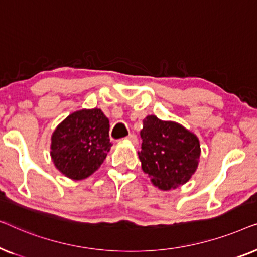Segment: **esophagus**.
<instances>
[{
    "mask_svg": "<svg viewBox=\"0 0 257 257\" xmlns=\"http://www.w3.org/2000/svg\"><path fill=\"white\" fill-rule=\"evenodd\" d=\"M126 139L130 140V142L133 143V144L138 143V138H137V136L135 135V133H131V135H128L127 137H126Z\"/></svg>",
    "mask_w": 257,
    "mask_h": 257,
    "instance_id": "obj_1",
    "label": "esophagus"
}]
</instances>
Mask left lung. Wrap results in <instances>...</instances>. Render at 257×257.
Segmentation results:
<instances>
[{
    "label": "left lung",
    "instance_id": "8db88e82",
    "mask_svg": "<svg viewBox=\"0 0 257 257\" xmlns=\"http://www.w3.org/2000/svg\"><path fill=\"white\" fill-rule=\"evenodd\" d=\"M143 124L142 151L138 152L143 171L163 191L186 184L198 167L199 139L184 126L156 115L146 117Z\"/></svg>",
    "mask_w": 257,
    "mask_h": 257
}]
</instances>
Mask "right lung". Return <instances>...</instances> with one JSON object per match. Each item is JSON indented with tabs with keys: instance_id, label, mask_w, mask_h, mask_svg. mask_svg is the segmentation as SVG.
I'll use <instances>...</instances> for the list:
<instances>
[{
	"instance_id": "right-lung-1",
	"label": "right lung",
	"mask_w": 257,
	"mask_h": 257,
	"mask_svg": "<svg viewBox=\"0 0 257 257\" xmlns=\"http://www.w3.org/2000/svg\"><path fill=\"white\" fill-rule=\"evenodd\" d=\"M108 128V119L99 108L70 114L51 138V158L57 170L73 180L97 171L112 146Z\"/></svg>"
}]
</instances>
